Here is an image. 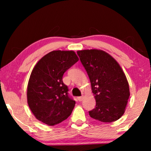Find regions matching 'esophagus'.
I'll list each match as a JSON object with an SVG mask.
<instances>
[{"label": "esophagus", "mask_w": 151, "mask_h": 151, "mask_svg": "<svg viewBox=\"0 0 151 151\" xmlns=\"http://www.w3.org/2000/svg\"><path fill=\"white\" fill-rule=\"evenodd\" d=\"M83 98H84V96H78V100L79 101H82L83 100Z\"/></svg>", "instance_id": "34e87169"}]
</instances>
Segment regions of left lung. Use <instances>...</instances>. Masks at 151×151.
<instances>
[{"mask_svg":"<svg viewBox=\"0 0 151 151\" xmlns=\"http://www.w3.org/2000/svg\"><path fill=\"white\" fill-rule=\"evenodd\" d=\"M87 72L96 106L89 115L103 122L116 121L123 115L130 96L125 74L114 58L98 49L77 51Z\"/></svg>","mask_w":151,"mask_h":151,"instance_id":"1","label":"left lung"}]
</instances>
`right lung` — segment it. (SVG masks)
<instances>
[{
  "instance_id": "right-lung-1",
  "label": "right lung",
  "mask_w": 151,
  "mask_h": 151,
  "mask_svg": "<svg viewBox=\"0 0 151 151\" xmlns=\"http://www.w3.org/2000/svg\"><path fill=\"white\" fill-rule=\"evenodd\" d=\"M78 60L73 50H53L38 61L27 86V103L36 119L54 126L70 115L75 101L68 95L63 76Z\"/></svg>"
}]
</instances>
